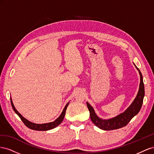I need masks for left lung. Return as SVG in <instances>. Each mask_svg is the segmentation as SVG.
<instances>
[{
    "mask_svg": "<svg viewBox=\"0 0 154 154\" xmlns=\"http://www.w3.org/2000/svg\"><path fill=\"white\" fill-rule=\"evenodd\" d=\"M135 67L138 69L140 78L139 89L137 97L134 99V102L131 103V104L127 108L125 112L121 113L120 115L112 119H109L107 120H103L100 119L96 115L94 108H92V106L88 103H86L88 108L90 111V116L91 120L93 122V123L95 126L99 127V128L104 130H113L121 128L122 127H124L128 125L131 119L135 116L137 115L140 111L143 103V98L144 96V86L143 80L142 73L136 66Z\"/></svg>",
    "mask_w": 154,
    "mask_h": 154,
    "instance_id": "obj_1",
    "label": "left lung"
}]
</instances>
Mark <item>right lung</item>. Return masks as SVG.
<instances>
[{
    "mask_svg": "<svg viewBox=\"0 0 154 154\" xmlns=\"http://www.w3.org/2000/svg\"><path fill=\"white\" fill-rule=\"evenodd\" d=\"M10 99H11V104L13 109H14V110L15 111V112L17 114V115L19 116L22 121L24 122V124L26 126H27L28 128L32 129V130H37V131L49 130L54 128H55V127L59 126L64 119V117L65 113H66V108L69 104V103H68L66 104V105L64 109H63V112L61 113L60 116L55 121L51 122H48V123H45V124H35V123H33V122H32L28 121L26 119H25L24 117H23V116H22L21 114L15 109L14 104H13L12 100L11 98H10Z\"/></svg>",
    "mask_w": 154,
    "mask_h": 154,
    "instance_id": "add662e5",
    "label": "right lung"
}]
</instances>
